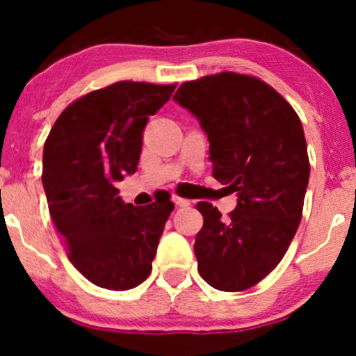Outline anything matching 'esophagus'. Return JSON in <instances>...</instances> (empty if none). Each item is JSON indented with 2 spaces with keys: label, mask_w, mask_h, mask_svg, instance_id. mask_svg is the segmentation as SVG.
<instances>
[{
  "label": "esophagus",
  "mask_w": 356,
  "mask_h": 356,
  "mask_svg": "<svg viewBox=\"0 0 356 356\" xmlns=\"http://www.w3.org/2000/svg\"><path fill=\"white\" fill-rule=\"evenodd\" d=\"M174 203L177 204V207H189V204H191V200L181 198V196H174Z\"/></svg>",
  "instance_id": "esophagus-1"
}]
</instances>
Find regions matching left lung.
Wrapping results in <instances>:
<instances>
[{
	"label": "left lung",
	"instance_id": "left-lung-1",
	"mask_svg": "<svg viewBox=\"0 0 356 356\" xmlns=\"http://www.w3.org/2000/svg\"><path fill=\"white\" fill-rule=\"evenodd\" d=\"M174 99L207 132L213 177L238 195L229 218L196 204L198 272L211 288L245 291L277 267L301 222L310 161L300 117L267 82L236 72L184 82Z\"/></svg>",
	"mask_w": 356,
	"mask_h": 356
}]
</instances>
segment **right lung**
I'll list each match as a JSON object with an SVG mask.
<instances>
[{
    "label": "right lung",
    "instance_id": "obj_1",
    "mask_svg": "<svg viewBox=\"0 0 356 356\" xmlns=\"http://www.w3.org/2000/svg\"><path fill=\"white\" fill-rule=\"evenodd\" d=\"M175 84L120 81L75 99L56 118L42 152V186L68 260L99 288L127 291L152 274L174 210L170 195L134 207L115 182L134 174L149 115Z\"/></svg>",
    "mask_w": 356,
    "mask_h": 356
}]
</instances>
